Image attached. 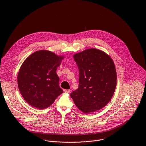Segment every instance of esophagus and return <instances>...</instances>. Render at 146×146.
<instances>
[{"instance_id": "34e87169", "label": "esophagus", "mask_w": 146, "mask_h": 146, "mask_svg": "<svg viewBox=\"0 0 146 146\" xmlns=\"http://www.w3.org/2000/svg\"><path fill=\"white\" fill-rule=\"evenodd\" d=\"M63 91H64V92H66V93H69V92H70V90H63Z\"/></svg>"}]
</instances>
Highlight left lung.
<instances>
[{"label":"left lung","instance_id":"8db88e82","mask_svg":"<svg viewBox=\"0 0 146 146\" xmlns=\"http://www.w3.org/2000/svg\"><path fill=\"white\" fill-rule=\"evenodd\" d=\"M79 70V85L70 94L76 107L85 113L97 111L111 101L117 75L115 63L101 50L90 48L73 55Z\"/></svg>","mask_w":146,"mask_h":146}]
</instances>
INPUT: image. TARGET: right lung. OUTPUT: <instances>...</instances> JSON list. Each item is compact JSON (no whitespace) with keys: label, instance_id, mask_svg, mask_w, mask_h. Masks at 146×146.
<instances>
[{"label":"right lung","instance_id":"1","mask_svg":"<svg viewBox=\"0 0 146 146\" xmlns=\"http://www.w3.org/2000/svg\"><path fill=\"white\" fill-rule=\"evenodd\" d=\"M64 58L48 50L34 52L25 59L17 76L20 93L31 107L48 108L63 93L56 71Z\"/></svg>","mask_w":146,"mask_h":146}]
</instances>
